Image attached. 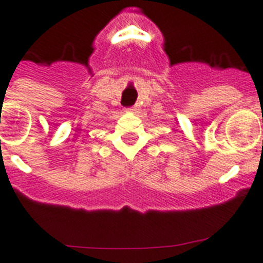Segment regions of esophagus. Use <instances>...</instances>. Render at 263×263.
I'll return each mask as SVG.
<instances>
[{
	"label": "esophagus",
	"mask_w": 263,
	"mask_h": 263,
	"mask_svg": "<svg viewBox=\"0 0 263 263\" xmlns=\"http://www.w3.org/2000/svg\"><path fill=\"white\" fill-rule=\"evenodd\" d=\"M139 108H140V107H139V104H135L134 107H131V108H129V111H131V112H138Z\"/></svg>",
	"instance_id": "1"
}]
</instances>
